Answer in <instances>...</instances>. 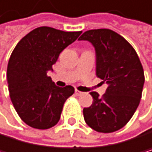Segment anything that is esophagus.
<instances>
[{
  "mask_svg": "<svg viewBox=\"0 0 152 152\" xmlns=\"http://www.w3.org/2000/svg\"><path fill=\"white\" fill-rule=\"evenodd\" d=\"M75 95H77V96H81V95L84 94L83 92H81V91H79V90H77V89H75Z\"/></svg>",
  "mask_w": 152,
  "mask_h": 152,
  "instance_id": "obj_1",
  "label": "esophagus"
}]
</instances>
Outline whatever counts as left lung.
Listing matches in <instances>:
<instances>
[{"instance_id": "obj_1", "label": "left lung", "mask_w": 152, "mask_h": 152, "mask_svg": "<svg viewBox=\"0 0 152 152\" xmlns=\"http://www.w3.org/2000/svg\"><path fill=\"white\" fill-rule=\"evenodd\" d=\"M78 40L93 45L96 77L108 85L102 96L90 93L93 103L83 109L85 121L97 132L117 131L129 121L140 101L145 77L140 58L124 37L109 29L86 31Z\"/></svg>"}]
</instances>
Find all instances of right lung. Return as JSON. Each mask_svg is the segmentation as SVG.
Here are the masks:
<instances>
[{
	"label": "right lung",
	"instance_id": "add662e5",
	"mask_svg": "<svg viewBox=\"0 0 152 152\" xmlns=\"http://www.w3.org/2000/svg\"><path fill=\"white\" fill-rule=\"evenodd\" d=\"M81 33L38 27L13 49L7 67L10 97L16 112L28 126L47 129L59 121L63 106L75 88L56 86L47 72L53 70L61 52Z\"/></svg>",
	"mask_w": 152,
	"mask_h": 152
}]
</instances>
